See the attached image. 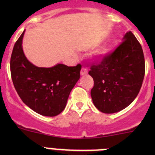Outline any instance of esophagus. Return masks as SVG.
<instances>
[{
	"mask_svg": "<svg viewBox=\"0 0 155 155\" xmlns=\"http://www.w3.org/2000/svg\"><path fill=\"white\" fill-rule=\"evenodd\" d=\"M80 74H81V76H85V75H87V69L82 68V70H81Z\"/></svg>",
	"mask_w": 155,
	"mask_h": 155,
	"instance_id": "1",
	"label": "esophagus"
}]
</instances>
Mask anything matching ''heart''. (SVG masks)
<instances>
[{"instance_id": "heart-1", "label": "heart", "mask_w": 155, "mask_h": 155, "mask_svg": "<svg viewBox=\"0 0 155 155\" xmlns=\"http://www.w3.org/2000/svg\"><path fill=\"white\" fill-rule=\"evenodd\" d=\"M109 48L108 46H102L95 51L92 58L95 62H102L107 58V56L109 55Z\"/></svg>"}]
</instances>
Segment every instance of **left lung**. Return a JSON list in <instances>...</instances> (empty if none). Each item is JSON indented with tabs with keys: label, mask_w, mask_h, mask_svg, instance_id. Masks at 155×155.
I'll return each instance as SVG.
<instances>
[{
	"label": "left lung",
	"mask_w": 155,
	"mask_h": 155,
	"mask_svg": "<svg viewBox=\"0 0 155 155\" xmlns=\"http://www.w3.org/2000/svg\"><path fill=\"white\" fill-rule=\"evenodd\" d=\"M93 78L91 96L95 107L104 113H115L127 107L140 92L145 76L141 45L131 31L104 61L91 67Z\"/></svg>",
	"instance_id": "obj_1"
}]
</instances>
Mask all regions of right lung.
<instances>
[{
  "mask_svg": "<svg viewBox=\"0 0 155 155\" xmlns=\"http://www.w3.org/2000/svg\"><path fill=\"white\" fill-rule=\"evenodd\" d=\"M25 31L14 45L10 71L14 87L21 101L32 110L53 117L64 109L70 91L80 78V64L68 67L58 64L39 68L27 59L22 48Z\"/></svg>",
  "mask_w": 155,
  "mask_h": 155,
  "instance_id": "1",
  "label": "right lung"
}]
</instances>
